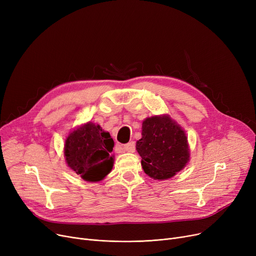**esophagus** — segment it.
Segmentation results:
<instances>
[{
  "label": "esophagus",
  "mask_w": 256,
  "mask_h": 256,
  "mask_svg": "<svg viewBox=\"0 0 256 256\" xmlns=\"http://www.w3.org/2000/svg\"><path fill=\"white\" fill-rule=\"evenodd\" d=\"M122 147H124V150L126 152H135V150H136V144H135V142H134V141H130L128 144H124Z\"/></svg>",
  "instance_id": "esophagus-1"
}]
</instances>
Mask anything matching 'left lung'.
Segmentation results:
<instances>
[{
  "label": "left lung",
  "mask_w": 256,
  "mask_h": 256,
  "mask_svg": "<svg viewBox=\"0 0 256 256\" xmlns=\"http://www.w3.org/2000/svg\"><path fill=\"white\" fill-rule=\"evenodd\" d=\"M136 150L142 158L144 172L154 180L176 176L190 156L184 132L167 115L143 121L142 138L137 141Z\"/></svg>",
  "instance_id": "8db88e82"
}]
</instances>
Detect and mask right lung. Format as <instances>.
Masks as SVG:
<instances>
[{
	"mask_svg": "<svg viewBox=\"0 0 256 256\" xmlns=\"http://www.w3.org/2000/svg\"><path fill=\"white\" fill-rule=\"evenodd\" d=\"M114 141L100 126L88 122L72 132L65 141L66 163L83 180H102L113 167Z\"/></svg>",
	"mask_w": 256,
	"mask_h": 256,
	"instance_id": "obj_1",
	"label": "right lung"
}]
</instances>
